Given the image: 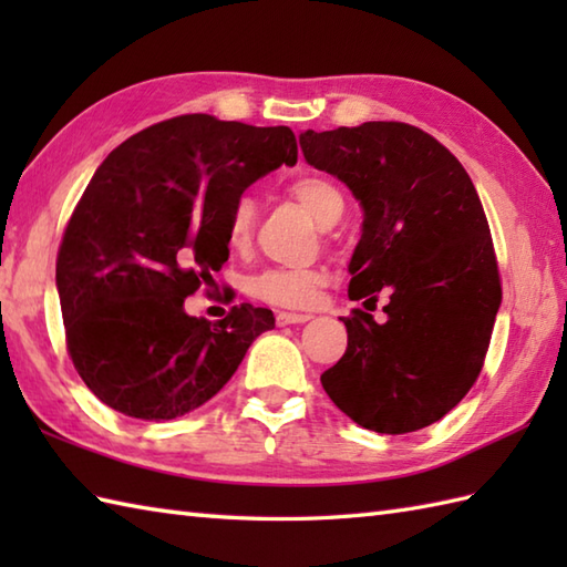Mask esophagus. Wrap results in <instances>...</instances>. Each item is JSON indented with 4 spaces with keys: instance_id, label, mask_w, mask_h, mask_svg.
Wrapping results in <instances>:
<instances>
[{
    "instance_id": "esophagus-1",
    "label": "esophagus",
    "mask_w": 567,
    "mask_h": 567,
    "mask_svg": "<svg viewBox=\"0 0 567 567\" xmlns=\"http://www.w3.org/2000/svg\"><path fill=\"white\" fill-rule=\"evenodd\" d=\"M311 315H297V311H280L277 315V327H290V323H305Z\"/></svg>"
}]
</instances>
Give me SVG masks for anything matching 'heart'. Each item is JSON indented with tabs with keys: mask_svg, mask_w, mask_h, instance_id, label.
I'll use <instances>...</instances> for the list:
<instances>
[{
	"mask_svg": "<svg viewBox=\"0 0 567 567\" xmlns=\"http://www.w3.org/2000/svg\"><path fill=\"white\" fill-rule=\"evenodd\" d=\"M287 192L315 216L319 226H333L343 216L346 199L341 189L323 175H299L295 177ZM258 226V202L252 195H240L231 214H228L226 238L231 248H246ZM323 275L319 270H299V268H270L252 277L248 282L250 295L262 302L277 307H311L319 295Z\"/></svg>",
	"mask_w": 567,
	"mask_h": 567,
	"instance_id": "heart-1",
	"label": "heart"
}]
</instances>
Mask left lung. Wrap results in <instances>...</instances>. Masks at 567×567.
<instances>
[{"instance_id":"obj_1","label":"left lung","mask_w":567,"mask_h":567,"mask_svg":"<svg viewBox=\"0 0 567 567\" xmlns=\"http://www.w3.org/2000/svg\"><path fill=\"white\" fill-rule=\"evenodd\" d=\"M299 146L363 207L348 297L375 305L390 290L382 323L363 309L343 317L348 348L323 390L363 429H424L473 388L502 305L473 179L436 138L400 122L305 131Z\"/></svg>"}]
</instances>
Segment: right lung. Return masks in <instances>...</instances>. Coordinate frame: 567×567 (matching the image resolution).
I'll list each match as a JSON object with an SVG mask.
<instances>
[{"label": "right lung", "mask_w": 567, "mask_h": 567, "mask_svg": "<svg viewBox=\"0 0 567 567\" xmlns=\"http://www.w3.org/2000/svg\"><path fill=\"white\" fill-rule=\"evenodd\" d=\"M297 163L287 126L167 118L106 155L72 212L55 262L68 351L106 406L171 421L209 402L270 309L240 305L221 321L185 299L228 260V214L244 192Z\"/></svg>", "instance_id": "right-lung-1"}]
</instances>
